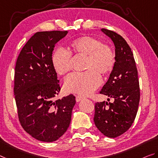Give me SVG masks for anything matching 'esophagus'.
<instances>
[{
	"mask_svg": "<svg viewBox=\"0 0 158 158\" xmlns=\"http://www.w3.org/2000/svg\"><path fill=\"white\" fill-rule=\"evenodd\" d=\"M84 99L83 97L80 96V95H76V102H80V101H81L82 99Z\"/></svg>",
	"mask_w": 158,
	"mask_h": 158,
	"instance_id": "34e87169",
	"label": "esophagus"
}]
</instances>
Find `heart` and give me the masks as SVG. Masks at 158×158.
Masks as SVG:
<instances>
[{
    "label": "heart",
    "instance_id": "heart-1",
    "mask_svg": "<svg viewBox=\"0 0 158 158\" xmlns=\"http://www.w3.org/2000/svg\"><path fill=\"white\" fill-rule=\"evenodd\" d=\"M72 54L86 56V71L73 73L65 80V89L69 93L88 95L101 84L99 73L106 75L112 71L115 64V54L110 45L92 36H83L72 42L71 51L63 48L56 49L52 62L55 71L64 76L72 70Z\"/></svg>",
    "mask_w": 158,
    "mask_h": 158
}]
</instances>
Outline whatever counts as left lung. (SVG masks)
<instances>
[{"instance_id":"8db88e82","label":"left lung","mask_w":158,"mask_h":158,"mask_svg":"<svg viewBox=\"0 0 158 158\" xmlns=\"http://www.w3.org/2000/svg\"><path fill=\"white\" fill-rule=\"evenodd\" d=\"M115 46V64L100 94L114 102H98L94 121L106 136L116 138L129 129L135 120L140 101L138 71L131 49L126 40L115 31L102 28Z\"/></svg>"}]
</instances>
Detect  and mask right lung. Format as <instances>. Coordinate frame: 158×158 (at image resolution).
<instances>
[{
    "instance_id": "obj_1",
    "label": "right lung",
    "mask_w": 158,
    "mask_h": 158,
    "mask_svg": "<svg viewBox=\"0 0 158 158\" xmlns=\"http://www.w3.org/2000/svg\"><path fill=\"white\" fill-rule=\"evenodd\" d=\"M68 31L35 33L17 59L14 94L22 127L35 139L53 142L66 131L76 98L73 94L54 101L60 90L52 62L56 44Z\"/></svg>"
}]
</instances>
